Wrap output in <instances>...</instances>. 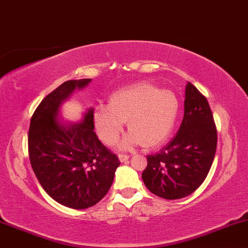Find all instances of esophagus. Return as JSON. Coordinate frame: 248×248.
I'll return each mask as SVG.
<instances>
[{"label":"esophagus","instance_id":"obj_1","mask_svg":"<svg viewBox=\"0 0 248 248\" xmlns=\"http://www.w3.org/2000/svg\"><path fill=\"white\" fill-rule=\"evenodd\" d=\"M119 159H120L121 162H124L129 159V155H124V153H119Z\"/></svg>","mask_w":248,"mask_h":248}]
</instances>
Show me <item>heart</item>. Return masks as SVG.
Wrapping results in <instances>:
<instances>
[{
  "label": "heart",
  "instance_id": "obj_1",
  "mask_svg": "<svg viewBox=\"0 0 248 248\" xmlns=\"http://www.w3.org/2000/svg\"><path fill=\"white\" fill-rule=\"evenodd\" d=\"M178 114V99L171 90L142 81L112 93L108 106L97 105L93 119L97 135L112 145L117 142L128 121L131 133L122 142L124 147L137 144L151 149L160 145L174 129Z\"/></svg>",
  "mask_w": 248,
  "mask_h": 248
}]
</instances>
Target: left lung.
I'll return each mask as SVG.
<instances>
[{
    "label": "left lung",
    "instance_id": "8db88e82",
    "mask_svg": "<svg viewBox=\"0 0 248 248\" xmlns=\"http://www.w3.org/2000/svg\"><path fill=\"white\" fill-rule=\"evenodd\" d=\"M216 146L217 129L207 98L187 82L180 129L160 151L146 155L147 166L142 174L144 184L164 199L189 196L208 175Z\"/></svg>",
    "mask_w": 248,
    "mask_h": 248
}]
</instances>
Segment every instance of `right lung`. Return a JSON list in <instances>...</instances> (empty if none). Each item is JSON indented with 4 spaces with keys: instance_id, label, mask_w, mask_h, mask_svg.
<instances>
[{
    "instance_id": "add662e5",
    "label": "right lung",
    "mask_w": 248,
    "mask_h": 248,
    "mask_svg": "<svg viewBox=\"0 0 248 248\" xmlns=\"http://www.w3.org/2000/svg\"><path fill=\"white\" fill-rule=\"evenodd\" d=\"M90 81H66L46 95L34 111L28 131L30 161L40 184L52 199L74 209L92 207L104 198L120 165L93 131V109L79 124L64 127L56 120L62 101Z\"/></svg>"
}]
</instances>
